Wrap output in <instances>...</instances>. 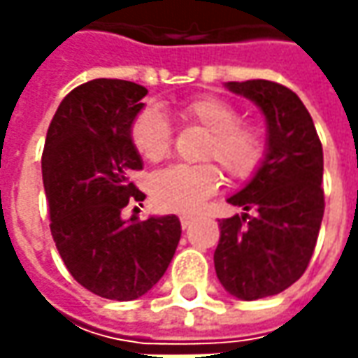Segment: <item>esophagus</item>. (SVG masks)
Returning <instances> with one entry per match:
<instances>
[{
    "label": "esophagus",
    "instance_id": "34e87169",
    "mask_svg": "<svg viewBox=\"0 0 358 358\" xmlns=\"http://www.w3.org/2000/svg\"><path fill=\"white\" fill-rule=\"evenodd\" d=\"M179 221H181V227L187 229L191 223H193V221H195V217H193V215H181V217H179Z\"/></svg>",
    "mask_w": 358,
    "mask_h": 358
}]
</instances>
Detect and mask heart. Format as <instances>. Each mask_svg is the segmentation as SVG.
I'll use <instances>...</instances> for the list:
<instances>
[{
  "instance_id": "heart-1",
  "label": "heart",
  "mask_w": 358,
  "mask_h": 358,
  "mask_svg": "<svg viewBox=\"0 0 358 358\" xmlns=\"http://www.w3.org/2000/svg\"><path fill=\"white\" fill-rule=\"evenodd\" d=\"M179 115L209 131L203 155L215 159L229 177H251L265 157V139L251 125L239 123V111L233 105L215 97L201 95L179 105ZM131 143L149 163H157L171 151L173 129L169 119L157 107L141 109L131 123ZM221 183L213 163L171 165L151 177V197L165 211L189 213L211 197Z\"/></svg>"
}]
</instances>
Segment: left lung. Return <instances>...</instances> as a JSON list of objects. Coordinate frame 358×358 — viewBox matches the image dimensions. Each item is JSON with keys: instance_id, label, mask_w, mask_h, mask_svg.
Segmentation results:
<instances>
[{"instance_id": "1", "label": "left lung", "mask_w": 358, "mask_h": 358, "mask_svg": "<svg viewBox=\"0 0 358 358\" xmlns=\"http://www.w3.org/2000/svg\"><path fill=\"white\" fill-rule=\"evenodd\" d=\"M267 123L265 157L229 197L243 213L219 221L217 279L229 295L257 301L282 293L309 265L324 213L323 145L299 95L267 79L229 81Z\"/></svg>"}]
</instances>
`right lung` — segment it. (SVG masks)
Here are the masks:
<instances>
[{
    "label": "right lung",
    "mask_w": 358,
    "mask_h": 358,
    "mask_svg": "<svg viewBox=\"0 0 358 358\" xmlns=\"http://www.w3.org/2000/svg\"><path fill=\"white\" fill-rule=\"evenodd\" d=\"M147 90L123 79H93L71 91L48 129L41 175L51 235L79 285L111 301H133L165 275L181 239L175 215L123 219L145 195L129 181L143 159L131 123Z\"/></svg>",
    "instance_id": "right-lung-1"
}]
</instances>
